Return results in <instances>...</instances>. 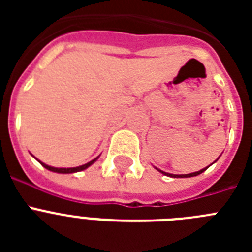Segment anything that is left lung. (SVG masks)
<instances>
[{
    "label": "left lung",
    "mask_w": 252,
    "mask_h": 252,
    "mask_svg": "<svg viewBox=\"0 0 252 252\" xmlns=\"http://www.w3.org/2000/svg\"><path fill=\"white\" fill-rule=\"evenodd\" d=\"M208 166H209V165H208ZM208 166H207V168H208ZM207 168L202 169V170H199V171H194V173H190V174H180V175H178V174H170V173H165V171L159 170V169H158V170H159L160 173H162V174H164V175H168V177H171V178H190V177H197V175L202 174V173H203V171L206 170Z\"/></svg>",
    "instance_id": "1"
}]
</instances>
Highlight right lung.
<instances>
[{"mask_svg":"<svg viewBox=\"0 0 252 252\" xmlns=\"http://www.w3.org/2000/svg\"><path fill=\"white\" fill-rule=\"evenodd\" d=\"M97 159H98V157L95 158V159H93L92 161L87 162V164H84V165L77 166V168H54V166L46 165V164L41 162V161H40V160H37V161H39L40 164H41V165L44 166V168H46V169H48V170H50V171H54V173H60V174H70V173H77V171L84 170V169H87V168H88V166L92 165L93 162H94Z\"/></svg>","mask_w":252,"mask_h":252,"instance_id":"obj_1","label":"right lung"}]
</instances>
